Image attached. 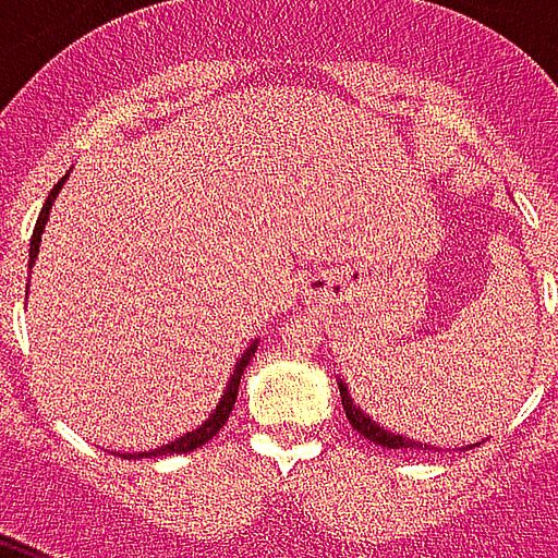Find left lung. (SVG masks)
Here are the masks:
<instances>
[{
	"instance_id": "8db88e82",
	"label": "left lung",
	"mask_w": 558,
	"mask_h": 558,
	"mask_svg": "<svg viewBox=\"0 0 558 558\" xmlns=\"http://www.w3.org/2000/svg\"><path fill=\"white\" fill-rule=\"evenodd\" d=\"M338 388H340V400H343V412H347V418H350L352 430H359L364 436V439H371V442L383 445V448H424V451H442V448H433V445L427 442H415V439H410V436H403V433L398 430H388V427H383L379 421H374L367 412L352 400L350 388H347V383L343 379H338ZM475 445L481 442H472L466 445V448H475ZM451 451V448H448ZM463 451V448H460Z\"/></svg>"
}]
</instances>
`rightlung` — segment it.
Segmentation results:
<instances>
[{"mask_svg":"<svg viewBox=\"0 0 558 558\" xmlns=\"http://www.w3.org/2000/svg\"><path fill=\"white\" fill-rule=\"evenodd\" d=\"M68 172L59 179V182L53 184V191H50V196H47V203H44L41 215H38V223H35V230H32V239H29V268L35 266V256H38V247H41V235H44V227H47V220H50V208H53V199L59 196V191H62V184H65ZM256 343L259 340H254L247 350L235 359V367L230 371V379H227V388H223V395H220L218 407L211 410V415H208L199 427H194V430L182 433L179 439H172V442L167 445H158V448H151V451H137V454H122L125 460H140V457H160V454H184V451H194V448H199V445H206L215 433L227 424V418H230L232 412V403H235V395H239V383H242L244 376V367L251 364V355L256 352Z\"/></svg>","mask_w":558,"mask_h":558,"instance_id":"1","label":"right lung"}]
</instances>
